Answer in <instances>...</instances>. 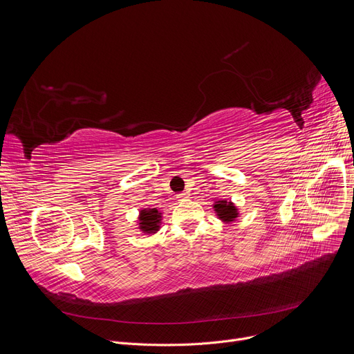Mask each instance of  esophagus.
<instances>
[{"instance_id":"esophagus-1","label":"esophagus","mask_w":354,"mask_h":354,"mask_svg":"<svg viewBox=\"0 0 354 354\" xmlns=\"http://www.w3.org/2000/svg\"><path fill=\"white\" fill-rule=\"evenodd\" d=\"M176 197H178V200H180V201H182V200H187V198H189V193L182 192V193H179Z\"/></svg>"}]
</instances>
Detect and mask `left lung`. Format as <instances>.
<instances>
[{
    "label": "left lung",
    "mask_w": 354,
    "mask_h": 354,
    "mask_svg": "<svg viewBox=\"0 0 354 354\" xmlns=\"http://www.w3.org/2000/svg\"><path fill=\"white\" fill-rule=\"evenodd\" d=\"M214 212L217 213L218 218L223 223H232L236 220V217L239 216L238 209L234 206L232 201H227V200H217L214 203Z\"/></svg>",
    "instance_id": "8db88e82"
}]
</instances>
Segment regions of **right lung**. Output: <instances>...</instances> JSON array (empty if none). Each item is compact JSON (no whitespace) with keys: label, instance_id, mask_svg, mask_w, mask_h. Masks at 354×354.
Returning a JSON list of instances; mask_svg holds the SVG:
<instances>
[{"label":"right lung","instance_id":"obj_1","mask_svg":"<svg viewBox=\"0 0 354 354\" xmlns=\"http://www.w3.org/2000/svg\"><path fill=\"white\" fill-rule=\"evenodd\" d=\"M161 218L158 209H142L138 216V228L144 234H156L160 230Z\"/></svg>","mask_w":354,"mask_h":354}]
</instances>
